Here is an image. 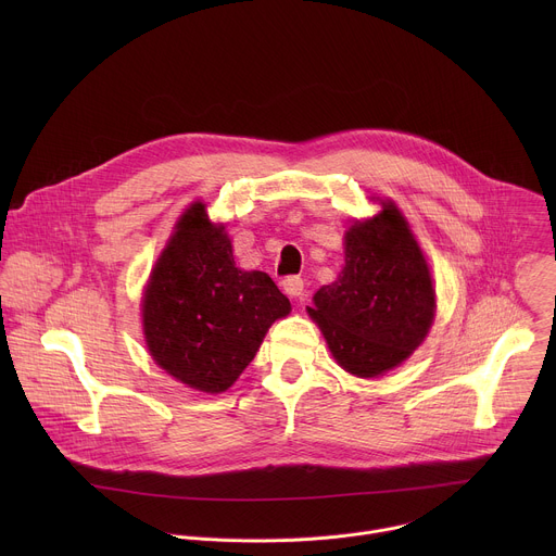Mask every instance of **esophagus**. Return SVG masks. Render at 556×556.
I'll list each match as a JSON object with an SVG mask.
<instances>
[{"label": "esophagus", "mask_w": 556, "mask_h": 556, "mask_svg": "<svg viewBox=\"0 0 556 556\" xmlns=\"http://www.w3.org/2000/svg\"><path fill=\"white\" fill-rule=\"evenodd\" d=\"M281 286H283V292H286L288 296L296 299L299 303L307 301V286H305V281H303L301 277H286V279L281 281Z\"/></svg>", "instance_id": "obj_1"}]
</instances>
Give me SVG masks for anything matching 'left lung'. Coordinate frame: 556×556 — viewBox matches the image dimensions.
<instances>
[{
    "mask_svg": "<svg viewBox=\"0 0 556 556\" xmlns=\"http://www.w3.org/2000/svg\"><path fill=\"white\" fill-rule=\"evenodd\" d=\"M337 363L361 378L401 365L427 337L435 314L429 266L391 202L345 232L339 279L307 307Z\"/></svg>",
    "mask_w": 556,
    "mask_h": 556,
    "instance_id": "1",
    "label": "left lung"
}]
</instances>
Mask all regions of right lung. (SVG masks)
Returning a JSON list of instances; mask_svg holds the SVG:
<instances>
[{
    "instance_id": "right-lung-1",
    "label": "right lung",
    "mask_w": 556,
    "mask_h": 556,
    "mask_svg": "<svg viewBox=\"0 0 556 556\" xmlns=\"http://www.w3.org/2000/svg\"><path fill=\"white\" fill-rule=\"evenodd\" d=\"M290 301L260 270L235 268L224 226L195 202L151 270L142 326L153 361L180 382L226 391L255 358Z\"/></svg>"
}]
</instances>
